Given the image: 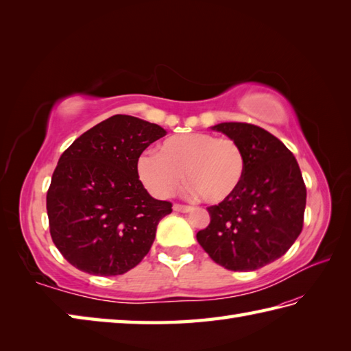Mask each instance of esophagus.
<instances>
[{
	"instance_id": "34e87169",
	"label": "esophagus",
	"mask_w": 351,
	"mask_h": 351,
	"mask_svg": "<svg viewBox=\"0 0 351 351\" xmlns=\"http://www.w3.org/2000/svg\"><path fill=\"white\" fill-rule=\"evenodd\" d=\"M173 210L178 211V213H190L193 211V206H189V205H181V204H175L173 205Z\"/></svg>"
}]
</instances>
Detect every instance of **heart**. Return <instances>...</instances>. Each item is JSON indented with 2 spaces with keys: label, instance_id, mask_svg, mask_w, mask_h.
<instances>
[{
  "label": "heart",
  "instance_id": "b5f03b06",
  "mask_svg": "<svg viewBox=\"0 0 351 351\" xmlns=\"http://www.w3.org/2000/svg\"><path fill=\"white\" fill-rule=\"evenodd\" d=\"M136 167L141 184L156 197L173 196L185 171V182L195 195L208 204H220L240 189L245 156L232 138L187 132L161 141L158 152H141Z\"/></svg>",
  "mask_w": 351,
  "mask_h": 351
}]
</instances>
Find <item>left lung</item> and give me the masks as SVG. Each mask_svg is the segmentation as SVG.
Returning a JSON list of instances; mask_svg holds the SVG:
<instances>
[{
	"mask_svg": "<svg viewBox=\"0 0 351 351\" xmlns=\"http://www.w3.org/2000/svg\"><path fill=\"white\" fill-rule=\"evenodd\" d=\"M241 146L244 180L225 202L208 208L211 221L196 238L219 265L253 271L285 255L303 228L306 187L293 152L256 125L213 126Z\"/></svg>",
	"mask_w": 351,
	"mask_h": 351,
	"instance_id": "obj_1",
	"label": "left lung"
}]
</instances>
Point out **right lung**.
Here are the masks:
<instances>
[{"instance_id":"obj_1","label":"right lung","mask_w":351,"mask_h":351,"mask_svg":"<svg viewBox=\"0 0 351 351\" xmlns=\"http://www.w3.org/2000/svg\"><path fill=\"white\" fill-rule=\"evenodd\" d=\"M166 134L156 123L116 114L62 154L47 195L49 232L78 270L123 274L151 250L171 204L149 195L136 166L140 154Z\"/></svg>"}]
</instances>
